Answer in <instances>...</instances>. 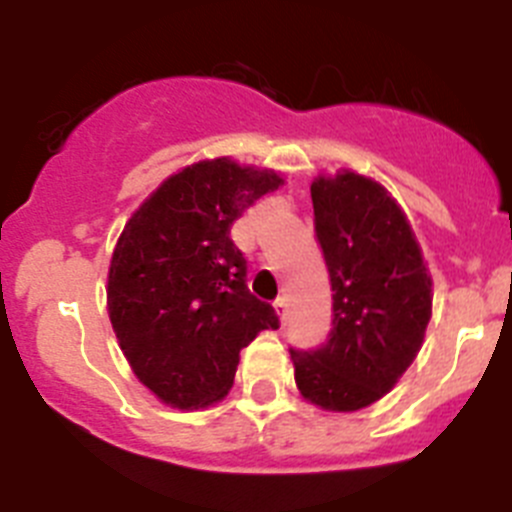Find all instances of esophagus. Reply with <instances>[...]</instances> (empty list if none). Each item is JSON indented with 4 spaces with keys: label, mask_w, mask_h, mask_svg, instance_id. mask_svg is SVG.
Masks as SVG:
<instances>
[{
    "label": "esophagus",
    "mask_w": 512,
    "mask_h": 512,
    "mask_svg": "<svg viewBox=\"0 0 512 512\" xmlns=\"http://www.w3.org/2000/svg\"><path fill=\"white\" fill-rule=\"evenodd\" d=\"M274 310H277V315H279V320H287V312H289V305H287V297H279L277 302H274Z\"/></svg>",
    "instance_id": "esophagus-1"
}]
</instances>
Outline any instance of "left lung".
I'll return each instance as SVG.
<instances>
[{"mask_svg":"<svg viewBox=\"0 0 512 512\" xmlns=\"http://www.w3.org/2000/svg\"><path fill=\"white\" fill-rule=\"evenodd\" d=\"M310 194L333 328L323 346L289 354L305 400L354 413L387 395L418 356L431 320V274L408 217L382 184L341 171L318 176Z\"/></svg>","mask_w":512,"mask_h":512,"instance_id":"1","label":"left lung"}]
</instances>
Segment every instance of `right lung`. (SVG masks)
<instances>
[{"instance_id":"obj_1","label":"right lung","mask_w":512,"mask_h":512,"mask_svg":"<svg viewBox=\"0 0 512 512\" xmlns=\"http://www.w3.org/2000/svg\"><path fill=\"white\" fill-rule=\"evenodd\" d=\"M279 184L269 169L200 161L169 176L122 230L107 310L135 377L171 408L223 400L241 348L279 328L274 307L248 292L230 238V225Z\"/></svg>"}]
</instances>
